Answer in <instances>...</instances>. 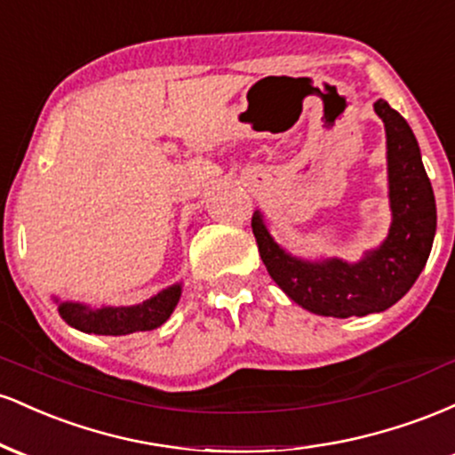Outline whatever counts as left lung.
I'll use <instances>...</instances> for the list:
<instances>
[{"label":"left lung","mask_w":455,"mask_h":455,"mask_svg":"<svg viewBox=\"0 0 455 455\" xmlns=\"http://www.w3.org/2000/svg\"><path fill=\"white\" fill-rule=\"evenodd\" d=\"M387 139L391 224L377 248L359 260L301 259L271 237L267 218L257 210L252 231L271 280L295 304L321 316L348 318L387 310L409 293L430 257L436 235V203L421 151L406 119L385 100L374 102Z\"/></svg>","instance_id":"8db88e82"}]
</instances>
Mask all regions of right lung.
<instances>
[{"label": "right lung", "mask_w": 455, "mask_h": 455, "mask_svg": "<svg viewBox=\"0 0 455 455\" xmlns=\"http://www.w3.org/2000/svg\"><path fill=\"white\" fill-rule=\"evenodd\" d=\"M181 297V282L166 286L160 293L134 306H92L83 301H61L53 297L57 312L70 327L96 336H128L151 331L169 321Z\"/></svg>", "instance_id": "add662e5"}]
</instances>
